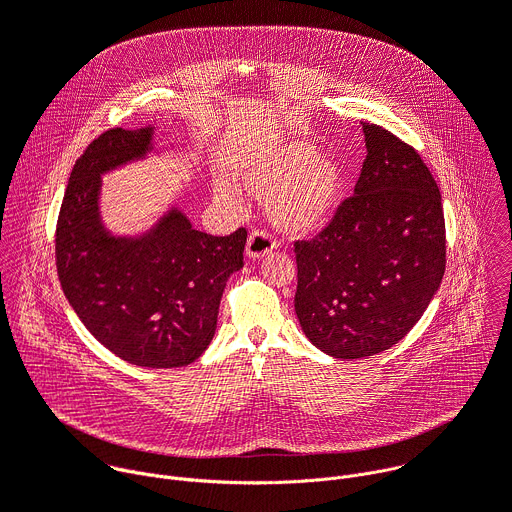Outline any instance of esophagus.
Instances as JSON below:
<instances>
[{
	"label": "esophagus",
	"mask_w": 512,
	"mask_h": 512,
	"mask_svg": "<svg viewBox=\"0 0 512 512\" xmlns=\"http://www.w3.org/2000/svg\"><path fill=\"white\" fill-rule=\"evenodd\" d=\"M273 249H275V241L265 231H255V233H251V237L247 241L245 253L251 261H259L265 255H269Z\"/></svg>",
	"instance_id": "obj_1"
}]
</instances>
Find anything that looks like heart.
<instances>
[{
  "instance_id": "heart-1",
  "label": "heart",
  "mask_w": 512,
  "mask_h": 512,
  "mask_svg": "<svg viewBox=\"0 0 512 512\" xmlns=\"http://www.w3.org/2000/svg\"><path fill=\"white\" fill-rule=\"evenodd\" d=\"M239 184L255 198L267 200L273 225L296 237L322 231L344 194V168L326 154H318L306 139H285L253 154L237 172ZM216 198L239 206V194L225 182Z\"/></svg>"
}]
</instances>
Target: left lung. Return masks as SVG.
I'll return each mask as SVG.
<instances>
[{"label": "left lung", "mask_w": 512, "mask_h": 512, "mask_svg": "<svg viewBox=\"0 0 512 512\" xmlns=\"http://www.w3.org/2000/svg\"><path fill=\"white\" fill-rule=\"evenodd\" d=\"M367 160L354 194L312 241L296 243V314L308 340L354 360L397 344L446 271L442 194L411 145L362 123Z\"/></svg>", "instance_id": "1"}]
</instances>
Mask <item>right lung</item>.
<instances>
[{"mask_svg": "<svg viewBox=\"0 0 512 512\" xmlns=\"http://www.w3.org/2000/svg\"><path fill=\"white\" fill-rule=\"evenodd\" d=\"M154 135V125L115 127L77 160L58 214L56 269L68 304L105 348L137 367L176 369L208 348L247 231L206 235L176 204L139 235L107 229L103 174L156 152Z\"/></svg>", "mask_w": 512, "mask_h": 512, "instance_id": "right-lung-1", "label": "right lung"}]
</instances>
